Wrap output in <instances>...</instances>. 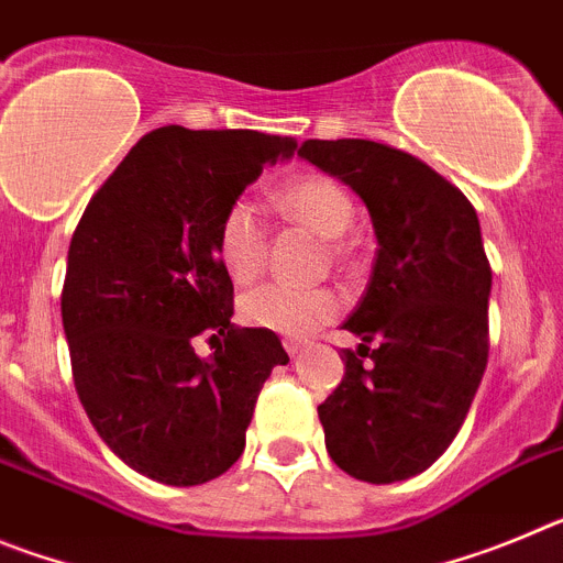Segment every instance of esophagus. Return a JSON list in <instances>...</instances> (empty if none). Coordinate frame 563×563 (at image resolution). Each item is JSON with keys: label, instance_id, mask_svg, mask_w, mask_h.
Returning a JSON list of instances; mask_svg holds the SVG:
<instances>
[{"label": "esophagus", "instance_id": "34e87169", "mask_svg": "<svg viewBox=\"0 0 563 563\" xmlns=\"http://www.w3.org/2000/svg\"><path fill=\"white\" fill-rule=\"evenodd\" d=\"M301 346H305V341H301V338H285L287 355H298V352H301Z\"/></svg>", "mask_w": 563, "mask_h": 563}]
</instances>
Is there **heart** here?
Returning a JSON list of instances; mask_svg holds the SVG:
<instances>
[{
    "label": "heart",
    "instance_id": "heart-1",
    "mask_svg": "<svg viewBox=\"0 0 563 563\" xmlns=\"http://www.w3.org/2000/svg\"><path fill=\"white\" fill-rule=\"evenodd\" d=\"M278 208L296 222H305L312 231L327 239H338L350 231L355 220V202L350 191L324 174H310L292 180L276 197ZM267 225L256 202L236 197L222 211L217 225V256L228 276L239 285L256 278L265 267ZM341 310V298L330 287H298L265 285L245 292L239 301L242 321L258 330H271L278 335H310L318 327L330 324Z\"/></svg>",
    "mask_w": 563,
    "mask_h": 563
}]
</instances>
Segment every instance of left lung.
Listing matches in <instances>:
<instances>
[{"instance_id":"left-lung-1","label":"left lung","mask_w":563,"mask_h":563,"mask_svg":"<svg viewBox=\"0 0 563 563\" xmlns=\"http://www.w3.org/2000/svg\"><path fill=\"white\" fill-rule=\"evenodd\" d=\"M298 154L361 197L377 236L369 285L343 321L363 343L343 350V380L318 406L327 451L355 479H409L454 442L485 375L479 217L460 188L386 143L305 141Z\"/></svg>"}]
</instances>
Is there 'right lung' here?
<instances>
[{
    "instance_id": "add662e5",
    "label": "right lung",
    "mask_w": 563,
    "mask_h": 563,
    "mask_svg": "<svg viewBox=\"0 0 563 563\" xmlns=\"http://www.w3.org/2000/svg\"><path fill=\"white\" fill-rule=\"evenodd\" d=\"M292 137L161 126L109 174L67 253L62 321L73 380L112 454L163 485L217 479L245 451L256 397L285 366L276 332L233 327L217 225ZM206 331L221 346L192 352Z\"/></svg>"
}]
</instances>
